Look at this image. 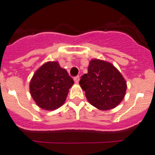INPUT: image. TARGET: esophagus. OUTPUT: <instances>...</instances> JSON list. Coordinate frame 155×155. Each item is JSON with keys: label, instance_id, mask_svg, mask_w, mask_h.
I'll list each match as a JSON object with an SVG mask.
<instances>
[{"label": "esophagus", "instance_id": "obj_1", "mask_svg": "<svg viewBox=\"0 0 155 155\" xmlns=\"http://www.w3.org/2000/svg\"><path fill=\"white\" fill-rule=\"evenodd\" d=\"M74 81L76 83H79V76H76V77H74Z\"/></svg>", "mask_w": 155, "mask_h": 155}]
</instances>
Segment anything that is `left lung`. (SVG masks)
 Instances as JSON below:
<instances>
[{
    "label": "left lung",
    "mask_w": 155,
    "mask_h": 155,
    "mask_svg": "<svg viewBox=\"0 0 155 155\" xmlns=\"http://www.w3.org/2000/svg\"><path fill=\"white\" fill-rule=\"evenodd\" d=\"M79 85L89 103L100 110L115 108L126 94L127 82L119 70L110 62L97 58L90 60Z\"/></svg>",
    "instance_id": "1"
}]
</instances>
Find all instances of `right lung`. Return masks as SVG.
<instances>
[{
  "instance_id": "add662e5",
  "label": "right lung",
  "mask_w": 155,
  "mask_h": 155,
  "mask_svg": "<svg viewBox=\"0 0 155 155\" xmlns=\"http://www.w3.org/2000/svg\"><path fill=\"white\" fill-rule=\"evenodd\" d=\"M74 81L58 62H47L36 70L31 79V97L40 108L54 110L62 107Z\"/></svg>"
}]
</instances>
